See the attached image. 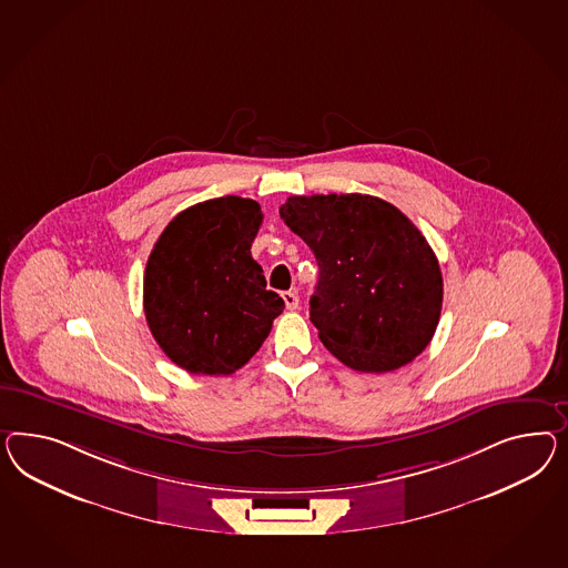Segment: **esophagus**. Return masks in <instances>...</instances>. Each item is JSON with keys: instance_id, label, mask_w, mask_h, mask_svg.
Instances as JSON below:
<instances>
[{"instance_id": "esophagus-1", "label": "esophagus", "mask_w": 568, "mask_h": 568, "mask_svg": "<svg viewBox=\"0 0 568 568\" xmlns=\"http://www.w3.org/2000/svg\"><path fill=\"white\" fill-rule=\"evenodd\" d=\"M283 302H285L287 310H295V307L300 306V297H297L295 292H283Z\"/></svg>"}]
</instances>
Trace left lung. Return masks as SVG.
Wrapping results in <instances>:
<instances>
[{
  "label": "left lung",
  "instance_id": "obj_1",
  "mask_svg": "<svg viewBox=\"0 0 568 568\" xmlns=\"http://www.w3.org/2000/svg\"><path fill=\"white\" fill-rule=\"evenodd\" d=\"M278 213L318 262L310 321L328 352L357 372L383 374L428 347L443 273L397 206L368 194H316L290 196Z\"/></svg>",
  "mask_w": 568,
  "mask_h": 568
}]
</instances>
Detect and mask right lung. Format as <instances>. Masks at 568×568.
Instances as JSON below:
<instances>
[{
    "instance_id": "right-lung-1",
    "label": "right lung",
    "mask_w": 568,
    "mask_h": 568,
    "mask_svg": "<svg viewBox=\"0 0 568 568\" xmlns=\"http://www.w3.org/2000/svg\"><path fill=\"white\" fill-rule=\"evenodd\" d=\"M256 200H204L159 235L144 271V314L154 341L190 374L227 376L268 337L285 302L266 290L250 247Z\"/></svg>"
}]
</instances>
